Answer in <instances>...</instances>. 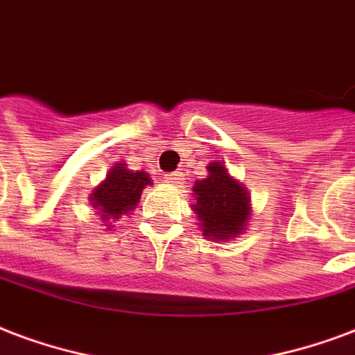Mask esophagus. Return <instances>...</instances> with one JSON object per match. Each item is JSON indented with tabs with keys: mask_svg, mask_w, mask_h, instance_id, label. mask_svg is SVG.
Returning <instances> with one entry per match:
<instances>
[{
	"mask_svg": "<svg viewBox=\"0 0 355 355\" xmlns=\"http://www.w3.org/2000/svg\"><path fill=\"white\" fill-rule=\"evenodd\" d=\"M166 183L168 185H172V187H181V183H183V174H181V172H172V174H168Z\"/></svg>",
	"mask_w": 355,
	"mask_h": 355,
	"instance_id": "34e87169",
	"label": "esophagus"
}]
</instances>
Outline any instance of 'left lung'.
Listing matches in <instances>:
<instances>
[{"label": "left lung", "instance_id": "1", "mask_svg": "<svg viewBox=\"0 0 355 355\" xmlns=\"http://www.w3.org/2000/svg\"><path fill=\"white\" fill-rule=\"evenodd\" d=\"M193 193V211L207 239L228 241L245 230L250 215L249 193L228 174L223 162L207 164V178L194 183Z\"/></svg>", "mask_w": 355, "mask_h": 355}]
</instances>
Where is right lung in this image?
Listing matches in <instances>:
<instances>
[{"mask_svg":"<svg viewBox=\"0 0 355 355\" xmlns=\"http://www.w3.org/2000/svg\"><path fill=\"white\" fill-rule=\"evenodd\" d=\"M146 185H151L146 172H132L127 164L117 162L106 174V180L95 187L89 200L97 213H101V218H119L137 207Z\"/></svg>","mask_w":355,"mask_h":355,"instance_id":"1","label":"right lung"}]
</instances>
